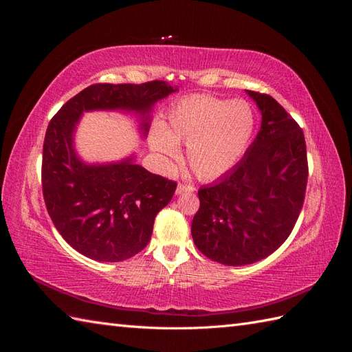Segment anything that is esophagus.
<instances>
[{
    "mask_svg": "<svg viewBox=\"0 0 352 352\" xmlns=\"http://www.w3.org/2000/svg\"><path fill=\"white\" fill-rule=\"evenodd\" d=\"M195 188L192 185H186V184H179L176 188V194H184V192H190Z\"/></svg>",
    "mask_w": 352,
    "mask_h": 352,
    "instance_id": "obj_1",
    "label": "esophagus"
}]
</instances>
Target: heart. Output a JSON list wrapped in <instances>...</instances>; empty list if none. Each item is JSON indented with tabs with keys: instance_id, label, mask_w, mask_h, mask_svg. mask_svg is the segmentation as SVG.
I'll use <instances>...</instances> for the list:
<instances>
[{
	"instance_id": "1",
	"label": "heart",
	"mask_w": 352,
	"mask_h": 352,
	"mask_svg": "<svg viewBox=\"0 0 352 352\" xmlns=\"http://www.w3.org/2000/svg\"><path fill=\"white\" fill-rule=\"evenodd\" d=\"M252 132L254 113L247 101L189 95L173 105L163 126L151 131L150 145L164 163L177 158V145H186L189 167L199 179L211 180L239 162Z\"/></svg>"
}]
</instances>
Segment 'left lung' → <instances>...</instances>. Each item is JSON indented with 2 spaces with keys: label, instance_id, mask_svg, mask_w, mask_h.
<instances>
[{
  "label": "left lung",
  "instance_id": "obj_1",
  "mask_svg": "<svg viewBox=\"0 0 352 352\" xmlns=\"http://www.w3.org/2000/svg\"><path fill=\"white\" fill-rule=\"evenodd\" d=\"M247 94L261 111V129L229 173L198 190L190 229L197 248L225 265L260 261L280 247L300 216L308 179L300 124L270 95Z\"/></svg>",
  "mask_w": 352,
  "mask_h": 352
}]
</instances>
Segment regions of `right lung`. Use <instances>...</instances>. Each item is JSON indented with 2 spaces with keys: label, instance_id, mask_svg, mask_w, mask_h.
<instances>
[{
  "label": "right lung",
  "instance_id": "1",
  "mask_svg": "<svg viewBox=\"0 0 352 352\" xmlns=\"http://www.w3.org/2000/svg\"><path fill=\"white\" fill-rule=\"evenodd\" d=\"M176 91L164 80L95 83L51 119L42 151V194L60 235L85 257L116 263L142 251L155 216L172 199L177 184L150 173L132 157L110 164L80 162L73 148L80 116L91 110L135 111L145 136L153 105Z\"/></svg>",
  "mask_w": 352,
  "mask_h": 352
}]
</instances>
